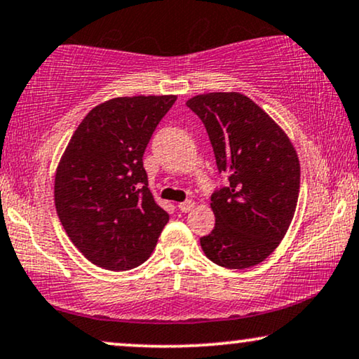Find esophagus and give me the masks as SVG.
<instances>
[{
    "label": "esophagus",
    "mask_w": 359,
    "mask_h": 359,
    "mask_svg": "<svg viewBox=\"0 0 359 359\" xmlns=\"http://www.w3.org/2000/svg\"><path fill=\"white\" fill-rule=\"evenodd\" d=\"M194 206H196V203L191 201V199H189V201L180 203V204H178V209H180V211H183V212H189V211H193Z\"/></svg>",
    "instance_id": "esophagus-1"
}]
</instances>
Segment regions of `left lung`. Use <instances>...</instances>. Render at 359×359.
<instances>
[{"label":"left lung","mask_w":359,"mask_h":359,"mask_svg":"<svg viewBox=\"0 0 359 359\" xmlns=\"http://www.w3.org/2000/svg\"><path fill=\"white\" fill-rule=\"evenodd\" d=\"M208 130L217 168L229 183L212 194L216 226L203 252L226 269H249L278 248L295 214L300 163L287 133L239 92L186 102Z\"/></svg>","instance_id":"8db88e82"}]
</instances>
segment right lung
<instances>
[{
	"label": "right lung",
	"mask_w": 359,
	"mask_h": 359,
	"mask_svg": "<svg viewBox=\"0 0 359 359\" xmlns=\"http://www.w3.org/2000/svg\"><path fill=\"white\" fill-rule=\"evenodd\" d=\"M175 100L176 95H135L102 102L60 156L55 211L72 244L97 267H138L170 219L148 189L143 153Z\"/></svg>",
	"instance_id": "1"
}]
</instances>
